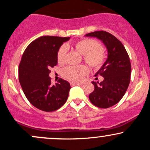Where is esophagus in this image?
<instances>
[{"label": "esophagus", "mask_w": 150, "mask_h": 150, "mask_svg": "<svg viewBox=\"0 0 150 150\" xmlns=\"http://www.w3.org/2000/svg\"><path fill=\"white\" fill-rule=\"evenodd\" d=\"M82 85L81 82H70V85L71 86H75V85Z\"/></svg>", "instance_id": "1"}]
</instances>
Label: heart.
<instances>
[{
	"label": "heart",
	"instance_id": "obj_1",
	"mask_svg": "<svg viewBox=\"0 0 150 150\" xmlns=\"http://www.w3.org/2000/svg\"><path fill=\"white\" fill-rule=\"evenodd\" d=\"M70 46L81 55H83L84 61L93 70H99L104 65L106 59V54L103 46L99 45L96 40L90 38L79 39L71 45L63 46L58 49L57 61L60 65L65 63V47ZM88 73V69L85 65L68 66L64 68L63 75L64 77L71 81H80Z\"/></svg>",
	"mask_w": 150,
	"mask_h": 150
}]
</instances>
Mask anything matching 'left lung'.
<instances>
[{"instance_id": "1", "label": "left lung", "mask_w": 150, "mask_h": 150, "mask_svg": "<svg viewBox=\"0 0 150 150\" xmlns=\"http://www.w3.org/2000/svg\"><path fill=\"white\" fill-rule=\"evenodd\" d=\"M85 36L99 39L108 50L107 60L95 75L104 77V80L92 82L94 90L89 98L92 104L97 107L109 108L119 102L130 84V58L123 44L113 34L105 31H96Z\"/></svg>"}]
</instances>
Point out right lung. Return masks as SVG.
I'll use <instances>...</instances> for the list:
<instances>
[{
  "instance_id": "add662e5",
  "label": "right lung",
  "mask_w": 150,
  "mask_h": 150,
  "mask_svg": "<svg viewBox=\"0 0 150 150\" xmlns=\"http://www.w3.org/2000/svg\"><path fill=\"white\" fill-rule=\"evenodd\" d=\"M70 37L44 36L26 48L19 65V81L28 101L42 111L50 112L65 104L70 89L68 81L60 78L51 84L50 68L57 65V53Z\"/></svg>"
}]
</instances>
